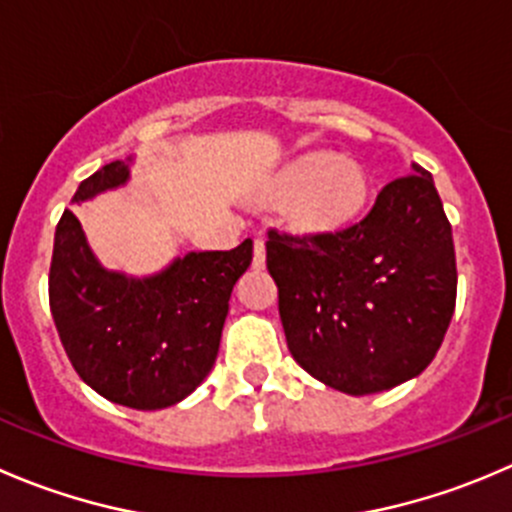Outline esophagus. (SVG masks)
<instances>
[{
  "instance_id": "obj_1",
  "label": "esophagus",
  "mask_w": 512,
  "mask_h": 512,
  "mask_svg": "<svg viewBox=\"0 0 512 512\" xmlns=\"http://www.w3.org/2000/svg\"><path fill=\"white\" fill-rule=\"evenodd\" d=\"M252 265L260 270V267H265V242L262 240H255V260H252Z\"/></svg>"
}]
</instances>
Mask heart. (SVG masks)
Instances as JSON below:
<instances>
[{"label":"heart","mask_w":512,"mask_h":512,"mask_svg":"<svg viewBox=\"0 0 512 512\" xmlns=\"http://www.w3.org/2000/svg\"><path fill=\"white\" fill-rule=\"evenodd\" d=\"M370 182L352 160L312 152L290 162L267 185V197L282 203V222L297 235H335L355 222L367 202Z\"/></svg>","instance_id":"heart-1"}]
</instances>
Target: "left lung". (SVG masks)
Wrapping results in <instances>:
<instances>
[{
  "label": "left lung",
  "instance_id": "1",
  "mask_svg": "<svg viewBox=\"0 0 512 512\" xmlns=\"http://www.w3.org/2000/svg\"><path fill=\"white\" fill-rule=\"evenodd\" d=\"M287 347L327 388L372 395L433 362L455 310L453 227L430 172L388 182L335 235L267 232Z\"/></svg>",
  "mask_w": 512,
  "mask_h": 512
}]
</instances>
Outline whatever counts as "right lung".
Returning <instances> with one entry per match:
<instances>
[{"instance_id": "1", "label": "right lung", "mask_w": 512, "mask_h": 512, "mask_svg": "<svg viewBox=\"0 0 512 512\" xmlns=\"http://www.w3.org/2000/svg\"><path fill=\"white\" fill-rule=\"evenodd\" d=\"M132 157L79 185L72 202L130 182ZM252 240L230 252H187L147 277L107 270L74 212L54 232L49 307L69 362L94 393L132 410H162L195 393L220 350L230 295Z\"/></svg>"}]
</instances>
